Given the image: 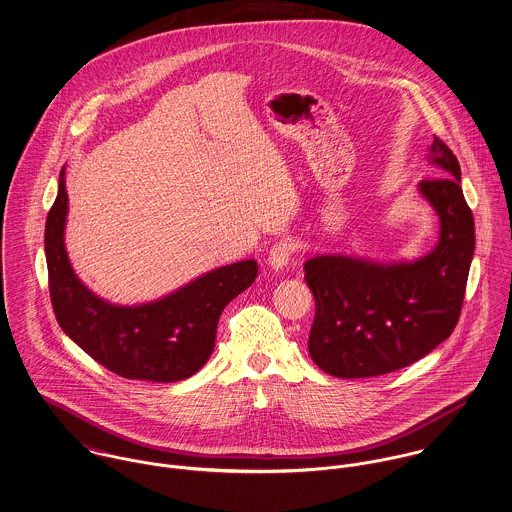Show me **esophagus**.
Segmentation results:
<instances>
[{
  "instance_id": "34e87169",
  "label": "esophagus",
  "mask_w": 512,
  "mask_h": 512,
  "mask_svg": "<svg viewBox=\"0 0 512 512\" xmlns=\"http://www.w3.org/2000/svg\"><path fill=\"white\" fill-rule=\"evenodd\" d=\"M295 250H297L295 240H291V238L279 240V242H276V244L270 248L268 264H270L274 270H283V268L289 264V260H291V256L295 254Z\"/></svg>"
}]
</instances>
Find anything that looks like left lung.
I'll return each instance as SVG.
<instances>
[{
	"mask_svg": "<svg viewBox=\"0 0 512 512\" xmlns=\"http://www.w3.org/2000/svg\"><path fill=\"white\" fill-rule=\"evenodd\" d=\"M438 178L420 195L440 219L436 246L419 260L381 264L344 254L309 258L305 281L315 295L309 334L313 362L334 377H372L415 364L458 325L475 250V227L454 152L434 137Z\"/></svg>",
	"mask_w": 512,
	"mask_h": 512,
	"instance_id": "left-lung-1",
	"label": "left lung"
}]
</instances>
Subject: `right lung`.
Segmentation results:
<instances>
[{
  "label": "right lung",
  "instance_id": "1",
  "mask_svg": "<svg viewBox=\"0 0 512 512\" xmlns=\"http://www.w3.org/2000/svg\"><path fill=\"white\" fill-rule=\"evenodd\" d=\"M64 168L45 227L50 301L60 328L97 364L127 379L172 383L209 360L223 309L258 276L254 260L211 270L142 305H113L74 274L64 229L68 193Z\"/></svg>",
  "mask_w": 512,
  "mask_h": 512
}]
</instances>
